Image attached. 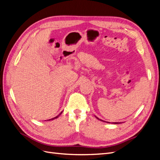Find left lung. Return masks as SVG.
Instances as JSON below:
<instances>
[{"label": "left lung", "mask_w": 160, "mask_h": 160, "mask_svg": "<svg viewBox=\"0 0 160 160\" xmlns=\"http://www.w3.org/2000/svg\"><path fill=\"white\" fill-rule=\"evenodd\" d=\"M95 118L98 119H99V120H100V121H101V122H104V121H103V120H101V119H99L98 117H96L95 116ZM107 123H109V122H107ZM112 123H113V124H119V123H119V122H113Z\"/></svg>", "instance_id": "obj_1"}]
</instances>
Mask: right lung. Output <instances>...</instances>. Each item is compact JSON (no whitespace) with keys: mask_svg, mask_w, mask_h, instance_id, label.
<instances>
[{"mask_svg":"<svg viewBox=\"0 0 160 160\" xmlns=\"http://www.w3.org/2000/svg\"><path fill=\"white\" fill-rule=\"evenodd\" d=\"M62 113V112H61L59 115H58L57 116H56V117L55 118H52V119H49V120H53V119H56V118H59V116L60 115H61V113Z\"/></svg>","mask_w":160,"mask_h":160,"instance_id":"right-lung-1","label":"right lung"}]
</instances>
